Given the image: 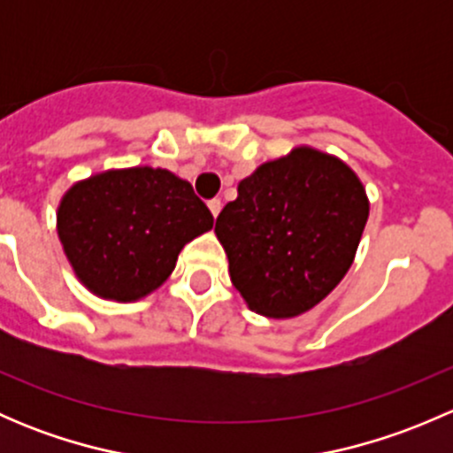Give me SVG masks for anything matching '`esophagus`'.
I'll return each instance as SVG.
<instances>
[{
	"mask_svg": "<svg viewBox=\"0 0 453 453\" xmlns=\"http://www.w3.org/2000/svg\"><path fill=\"white\" fill-rule=\"evenodd\" d=\"M208 208H210V212H212V217L217 219L219 212H221V201H219V199H210L208 201Z\"/></svg>",
	"mask_w": 453,
	"mask_h": 453,
	"instance_id": "1",
	"label": "esophagus"
}]
</instances>
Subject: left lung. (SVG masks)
Here are the masks:
<instances>
[{"label":"left lung","instance_id":"8db88e82","mask_svg":"<svg viewBox=\"0 0 453 453\" xmlns=\"http://www.w3.org/2000/svg\"><path fill=\"white\" fill-rule=\"evenodd\" d=\"M366 221V190L350 166L298 146L241 181L214 232L248 307L267 318H294L340 285Z\"/></svg>","mask_w":453,"mask_h":453}]
</instances>
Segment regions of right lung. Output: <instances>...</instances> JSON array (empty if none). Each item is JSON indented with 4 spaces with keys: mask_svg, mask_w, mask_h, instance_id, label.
<instances>
[{
    "mask_svg": "<svg viewBox=\"0 0 453 453\" xmlns=\"http://www.w3.org/2000/svg\"><path fill=\"white\" fill-rule=\"evenodd\" d=\"M214 219L166 168L91 175L63 195L57 230L76 278L100 298L134 303L173 273L181 248Z\"/></svg>",
    "mask_w": 453,
    "mask_h": 453,
    "instance_id": "1",
    "label": "right lung"
}]
</instances>
